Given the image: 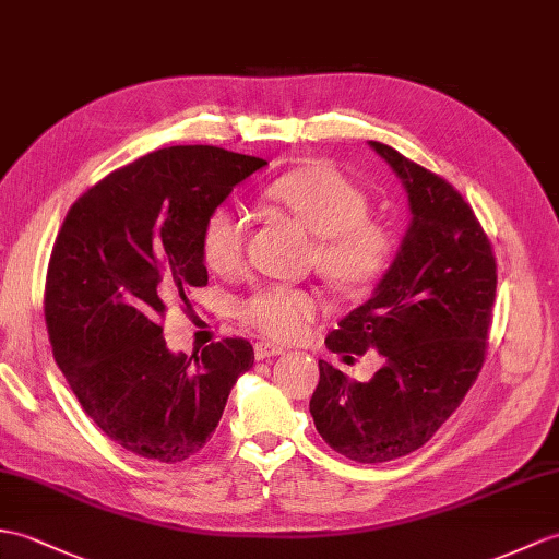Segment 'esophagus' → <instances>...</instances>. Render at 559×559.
Listing matches in <instances>:
<instances>
[{
    "label": "esophagus",
    "instance_id": "1",
    "mask_svg": "<svg viewBox=\"0 0 559 559\" xmlns=\"http://www.w3.org/2000/svg\"><path fill=\"white\" fill-rule=\"evenodd\" d=\"M283 353V347L274 345V343H257L254 345V357L257 359H269V357H276Z\"/></svg>",
    "mask_w": 559,
    "mask_h": 559
}]
</instances>
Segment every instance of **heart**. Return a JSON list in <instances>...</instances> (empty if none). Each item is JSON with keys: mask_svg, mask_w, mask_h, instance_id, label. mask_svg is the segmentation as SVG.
Instances as JSON below:
<instances>
[{"mask_svg": "<svg viewBox=\"0 0 559 559\" xmlns=\"http://www.w3.org/2000/svg\"><path fill=\"white\" fill-rule=\"evenodd\" d=\"M269 198L317 236L314 264L338 288H367L391 262V236L367 218V194L335 168L326 164L297 168L271 183ZM242 252V216L230 206H214L200 228L202 262L216 274H230L240 266ZM317 307L314 295L307 290L266 285L240 305V314L274 338H293L317 314Z\"/></svg>", "mask_w": 559, "mask_h": 559, "instance_id": "b5f03b06", "label": "heart"}]
</instances>
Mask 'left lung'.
<instances>
[{"label":"left lung","instance_id":"8db88e82","mask_svg":"<svg viewBox=\"0 0 559 559\" xmlns=\"http://www.w3.org/2000/svg\"><path fill=\"white\" fill-rule=\"evenodd\" d=\"M369 147L400 178L412 218L373 295L338 321L326 347L343 357L376 349L383 367L359 383L319 359L309 412L335 452L379 464L428 443L474 385L498 274L481 224L448 180L383 142Z\"/></svg>","mask_w":559,"mask_h":559}]
</instances>
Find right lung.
Segmentation results:
<instances>
[{
  "label": "right lung",
  "mask_w": 559,
  "mask_h": 559,
  "mask_svg": "<svg viewBox=\"0 0 559 559\" xmlns=\"http://www.w3.org/2000/svg\"><path fill=\"white\" fill-rule=\"evenodd\" d=\"M266 162L212 145L150 152L78 200L51 250L45 319L61 373L116 445L176 464L204 448L254 365L242 338L171 353L159 317L206 285L204 216Z\"/></svg>",
  "instance_id": "1"
}]
</instances>
